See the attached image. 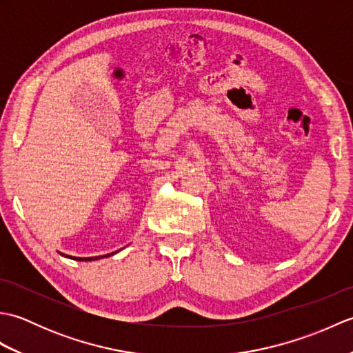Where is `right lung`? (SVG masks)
<instances>
[{
  "label": "right lung",
  "mask_w": 353,
  "mask_h": 353,
  "mask_svg": "<svg viewBox=\"0 0 353 353\" xmlns=\"http://www.w3.org/2000/svg\"><path fill=\"white\" fill-rule=\"evenodd\" d=\"M112 254H114V253H112ZM108 256H110V254H108ZM101 258H104V256H101ZM72 259H77V261H94V259H100V256H95V258H72Z\"/></svg>",
  "instance_id": "obj_1"
}]
</instances>
